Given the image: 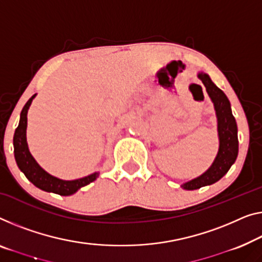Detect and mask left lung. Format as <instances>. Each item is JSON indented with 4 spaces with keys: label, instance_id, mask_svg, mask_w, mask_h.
I'll return each mask as SVG.
<instances>
[{
    "label": "left lung",
    "instance_id": "obj_1",
    "mask_svg": "<svg viewBox=\"0 0 262 262\" xmlns=\"http://www.w3.org/2000/svg\"><path fill=\"white\" fill-rule=\"evenodd\" d=\"M199 79L205 84L206 91L212 99L217 116V132L220 139L219 153L210 168L194 180L183 183L182 188L193 190L204 186L212 185L224 177L235 162L239 151V140H237V126L232 114L231 103L225 93L217 88L210 77L205 73H199Z\"/></svg>",
    "mask_w": 262,
    "mask_h": 262
}]
</instances>
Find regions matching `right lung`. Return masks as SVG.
<instances>
[{
    "label": "right lung",
    "instance_id": "obj_1",
    "mask_svg": "<svg viewBox=\"0 0 262 262\" xmlns=\"http://www.w3.org/2000/svg\"><path fill=\"white\" fill-rule=\"evenodd\" d=\"M35 97L33 95L28 100V102L25 104L22 112L21 118H19V123L15 130L14 134V155L15 160L18 168L23 171L26 178L28 180L42 190L46 192H52L58 195H72L80 189L81 187L87 186L89 183L95 181L96 178L99 177V173H94L88 177L77 179V180L73 181H64L60 180L55 177L47 173L46 170L41 168L35 161V159L31 156L30 151L28 149V144H27L26 139V129H27V113H28L29 106L31 101Z\"/></svg>",
    "mask_w": 262,
    "mask_h": 262
}]
</instances>
